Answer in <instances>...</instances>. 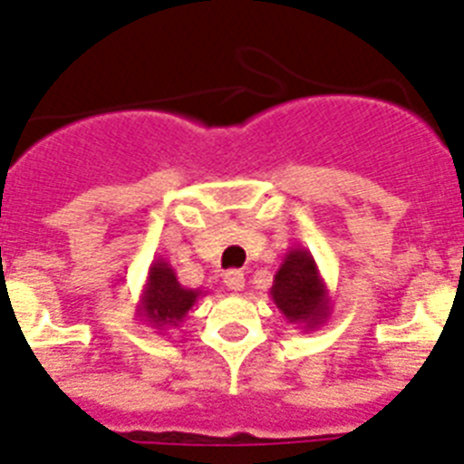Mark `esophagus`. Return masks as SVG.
I'll use <instances>...</instances> for the list:
<instances>
[{
    "mask_svg": "<svg viewBox=\"0 0 464 464\" xmlns=\"http://www.w3.org/2000/svg\"><path fill=\"white\" fill-rule=\"evenodd\" d=\"M223 281H225V285H227L229 290H241V288H244L246 278H244V274L239 272V269H229V272H225Z\"/></svg>",
    "mask_w": 464,
    "mask_h": 464,
    "instance_id": "esophagus-1",
    "label": "esophagus"
}]
</instances>
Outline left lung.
Masks as SVG:
<instances>
[{"mask_svg": "<svg viewBox=\"0 0 464 464\" xmlns=\"http://www.w3.org/2000/svg\"><path fill=\"white\" fill-rule=\"evenodd\" d=\"M274 304L290 325L304 332L321 327L332 314V297L314 256L304 246H290L269 288Z\"/></svg>", "mask_w": 464, "mask_h": 464, "instance_id": "1", "label": "left lung"}]
</instances>
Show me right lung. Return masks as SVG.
Segmentation results:
<instances>
[{"instance_id": "1", "label": "right lung", "mask_w": 464, "mask_h": 464, "mask_svg": "<svg viewBox=\"0 0 464 464\" xmlns=\"http://www.w3.org/2000/svg\"><path fill=\"white\" fill-rule=\"evenodd\" d=\"M207 290L186 288L179 283L176 269L165 257H155L149 267L146 285L141 290L137 304V315L153 330L179 327L186 321L188 311L197 304V299L204 297Z\"/></svg>"}]
</instances>
